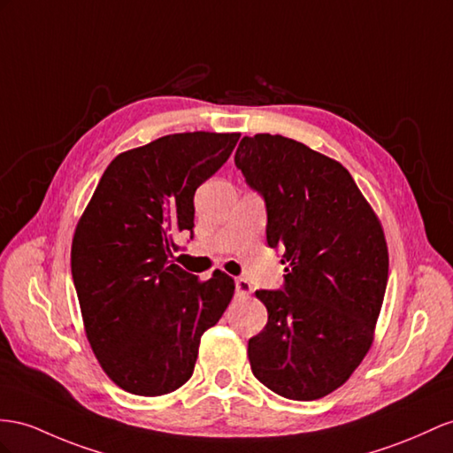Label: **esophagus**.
<instances>
[{"mask_svg":"<svg viewBox=\"0 0 453 453\" xmlns=\"http://www.w3.org/2000/svg\"><path fill=\"white\" fill-rule=\"evenodd\" d=\"M235 288H237L239 295H250L252 293V285L247 280H242V277H237V280H235Z\"/></svg>","mask_w":453,"mask_h":453,"instance_id":"1","label":"esophagus"}]
</instances>
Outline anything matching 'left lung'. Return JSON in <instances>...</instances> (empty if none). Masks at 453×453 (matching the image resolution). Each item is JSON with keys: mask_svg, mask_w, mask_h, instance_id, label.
Segmentation results:
<instances>
[{"mask_svg": "<svg viewBox=\"0 0 453 453\" xmlns=\"http://www.w3.org/2000/svg\"><path fill=\"white\" fill-rule=\"evenodd\" d=\"M235 166L264 196L283 288L257 291L268 323L249 341L252 373L288 400H318L362 364L388 281L373 208L341 162L283 135L241 139Z\"/></svg>", "mask_w": 453, "mask_h": 453, "instance_id": "obj_1", "label": "left lung"}]
</instances>
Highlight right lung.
Returning <instances> with one entry per match:
<instances>
[{"mask_svg": "<svg viewBox=\"0 0 453 453\" xmlns=\"http://www.w3.org/2000/svg\"><path fill=\"white\" fill-rule=\"evenodd\" d=\"M241 134L158 137L116 157L76 226L71 268L88 341L126 392L162 396L189 380L201 337L235 283L173 264V237L193 239L196 188L224 166Z\"/></svg>", "mask_w": 453, "mask_h": 453, "instance_id": "obj_1", "label": "right lung"}]
</instances>
